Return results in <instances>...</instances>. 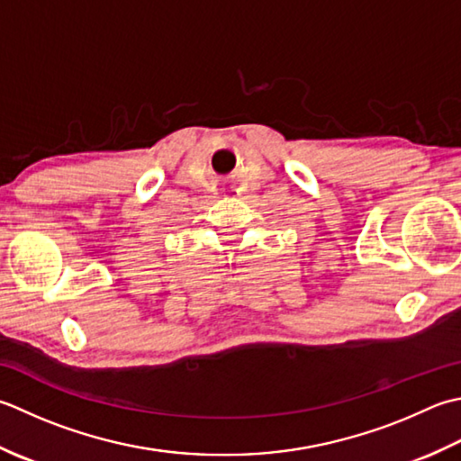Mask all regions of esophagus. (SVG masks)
<instances>
[{
	"mask_svg": "<svg viewBox=\"0 0 461 461\" xmlns=\"http://www.w3.org/2000/svg\"><path fill=\"white\" fill-rule=\"evenodd\" d=\"M215 197H236L240 195V187L231 182H221L213 187Z\"/></svg>",
	"mask_w": 461,
	"mask_h": 461,
	"instance_id": "34e87169",
	"label": "esophagus"
}]
</instances>
